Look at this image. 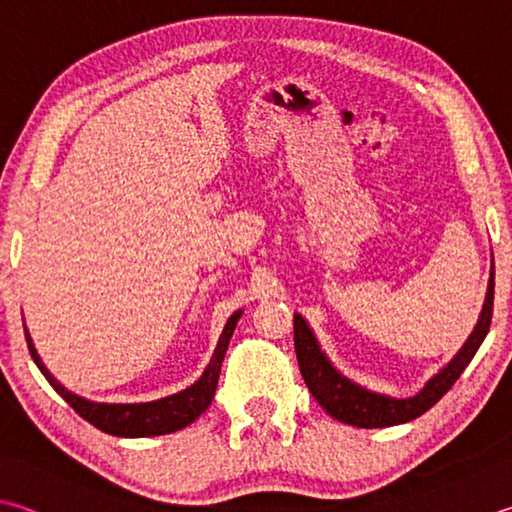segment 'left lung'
I'll list each match as a JSON object with an SVG mask.
<instances>
[{"label":"left lung","instance_id":"left-lung-1","mask_svg":"<svg viewBox=\"0 0 512 512\" xmlns=\"http://www.w3.org/2000/svg\"><path fill=\"white\" fill-rule=\"evenodd\" d=\"M492 297H495V266L490 268V280L486 291V302L475 329L463 342V347L454 353V358L443 369L427 380L421 392L407 398H394L389 394L374 392V389L353 383L342 371L333 367L327 353L322 351L318 338L300 313L293 315L295 331V353L297 365H300L302 378L309 392L313 394L329 416L340 423L356 427H392L407 421H414L421 414L430 410L443 398V394L457 383L463 369L475 358L483 338L488 336L492 320Z\"/></svg>","mask_w":512,"mask_h":512}]
</instances>
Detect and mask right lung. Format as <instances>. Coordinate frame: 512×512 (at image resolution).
Wrapping results in <instances>:
<instances>
[{
	"mask_svg": "<svg viewBox=\"0 0 512 512\" xmlns=\"http://www.w3.org/2000/svg\"><path fill=\"white\" fill-rule=\"evenodd\" d=\"M244 311H235L228 318L224 331H221L219 342L215 347V353L208 362V367L203 369L201 378L197 383L181 389L172 396L159 398V401H147V403H100V401H89V398L80 396L71 389L64 387L58 378H55L37 353L31 333L26 331V342H29L31 358L35 360L37 369L42 371L44 378L49 380L51 387L58 392L64 401H67L73 410H76L85 421H89L98 430L114 434V436H125V439H141V436H161V434H172L176 430H183L185 425L197 421V418L208 410V405L215 398L221 362H224L226 349L230 345L232 331H235L237 322Z\"/></svg>",
	"mask_w": 512,
	"mask_h": 512,
	"instance_id": "obj_1",
	"label": "right lung"
}]
</instances>
